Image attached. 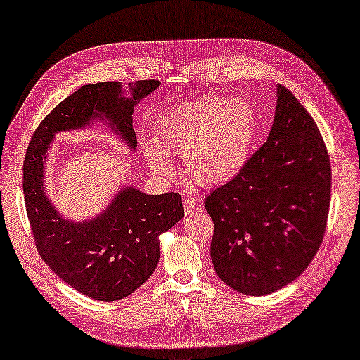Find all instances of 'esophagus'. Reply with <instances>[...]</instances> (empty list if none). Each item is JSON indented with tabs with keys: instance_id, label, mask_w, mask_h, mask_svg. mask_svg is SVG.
Wrapping results in <instances>:
<instances>
[{
	"instance_id": "esophagus-1",
	"label": "esophagus",
	"mask_w": 360,
	"mask_h": 360,
	"mask_svg": "<svg viewBox=\"0 0 360 360\" xmlns=\"http://www.w3.org/2000/svg\"><path fill=\"white\" fill-rule=\"evenodd\" d=\"M183 209H185V215H191L197 209V201L192 198L183 200Z\"/></svg>"
}]
</instances>
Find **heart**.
Segmentation results:
<instances>
[{
	"label": "heart",
	"instance_id": "heart-1",
	"mask_svg": "<svg viewBox=\"0 0 360 360\" xmlns=\"http://www.w3.org/2000/svg\"><path fill=\"white\" fill-rule=\"evenodd\" d=\"M257 131V112L248 102L209 96L163 112L157 122L159 140H146L143 151L165 179L177 174L169 154H185L192 179L220 186L246 168Z\"/></svg>",
	"mask_w": 360,
	"mask_h": 360
}]
</instances>
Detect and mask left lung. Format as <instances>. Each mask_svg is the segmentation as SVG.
Listing matches in <instances>:
<instances>
[{
    "instance_id": "8db88e82",
    "label": "left lung",
    "mask_w": 360,
    "mask_h": 360,
    "mask_svg": "<svg viewBox=\"0 0 360 360\" xmlns=\"http://www.w3.org/2000/svg\"><path fill=\"white\" fill-rule=\"evenodd\" d=\"M330 195V157L319 129L278 85L266 143L205 201L215 226L210 257L218 278L249 296L295 281L321 246Z\"/></svg>"
}]
</instances>
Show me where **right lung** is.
<instances>
[{"label":"right lung","mask_w":360,"mask_h":360,"mask_svg":"<svg viewBox=\"0 0 360 360\" xmlns=\"http://www.w3.org/2000/svg\"><path fill=\"white\" fill-rule=\"evenodd\" d=\"M159 85V81L129 84V98L120 82L81 86L41 122L25 154L24 200L39 255L64 283L93 300H124L153 275L160 257L159 236L185 215L181 197L175 192L148 195L125 186L99 215L72 221L46 192L50 145L58 133L105 122L128 150L136 151L134 107Z\"/></svg>","instance_id":"add662e5"}]
</instances>
